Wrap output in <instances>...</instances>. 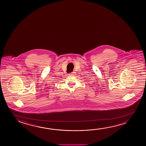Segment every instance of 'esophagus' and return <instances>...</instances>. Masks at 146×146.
<instances>
[{
    "label": "esophagus",
    "mask_w": 146,
    "mask_h": 146,
    "mask_svg": "<svg viewBox=\"0 0 146 146\" xmlns=\"http://www.w3.org/2000/svg\"><path fill=\"white\" fill-rule=\"evenodd\" d=\"M75 73H76L75 72H72V73H71L69 74V75H75Z\"/></svg>",
    "instance_id": "34e87169"
}]
</instances>
